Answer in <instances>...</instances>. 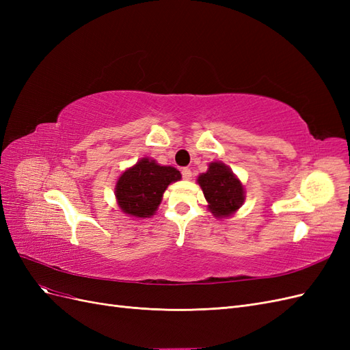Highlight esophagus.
<instances>
[{"label": "esophagus", "instance_id": "obj_1", "mask_svg": "<svg viewBox=\"0 0 350 350\" xmlns=\"http://www.w3.org/2000/svg\"><path fill=\"white\" fill-rule=\"evenodd\" d=\"M181 174H183L184 179H191V176H193V172H191V169H189V167H183Z\"/></svg>", "mask_w": 350, "mask_h": 350}]
</instances>
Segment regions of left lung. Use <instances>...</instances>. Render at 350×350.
I'll use <instances>...</instances> for the list:
<instances>
[{"instance_id": "1", "label": "left lung", "mask_w": 350, "mask_h": 350, "mask_svg": "<svg viewBox=\"0 0 350 350\" xmlns=\"http://www.w3.org/2000/svg\"><path fill=\"white\" fill-rule=\"evenodd\" d=\"M198 184L216 217H229L242 206L245 191L234 172L221 162H211L206 174L198 176Z\"/></svg>"}]
</instances>
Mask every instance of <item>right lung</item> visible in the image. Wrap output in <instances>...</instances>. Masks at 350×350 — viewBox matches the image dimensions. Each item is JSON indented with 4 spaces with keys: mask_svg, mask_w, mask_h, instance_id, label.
<instances>
[{
    "mask_svg": "<svg viewBox=\"0 0 350 350\" xmlns=\"http://www.w3.org/2000/svg\"><path fill=\"white\" fill-rule=\"evenodd\" d=\"M181 179L172 166H161L149 157H143L126 169L115 185V197L120 208L133 217H150L161 204L169 184Z\"/></svg>",
    "mask_w": 350,
    "mask_h": 350,
    "instance_id": "obj_1",
    "label": "right lung"
}]
</instances>
